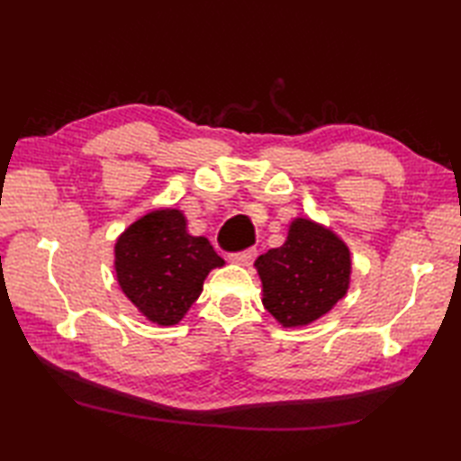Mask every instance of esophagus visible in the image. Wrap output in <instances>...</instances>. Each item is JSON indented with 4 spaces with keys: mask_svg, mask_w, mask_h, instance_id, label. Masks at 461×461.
<instances>
[{
    "mask_svg": "<svg viewBox=\"0 0 461 461\" xmlns=\"http://www.w3.org/2000/svg\"><path fill=\"white\" fill-rule=\"evenodd\" d=\"M256 256H258V249L256 248H248V249H243V251L231 253V261L240 263V266H251L253 259H256Z\"/></svg>",
    "mask_w": 461,
    "mask_h": 461,
    "instance_id": "1",
    "label": "esophagus"
}]
</instances>
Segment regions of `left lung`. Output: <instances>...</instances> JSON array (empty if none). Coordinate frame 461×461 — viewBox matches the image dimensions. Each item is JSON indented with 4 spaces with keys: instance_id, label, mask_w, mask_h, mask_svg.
Returning <instances> with one entry per match:
<instances>
[{
    "instance_id": "left-lung-1",
    "label": "left lung",
    "mask_w": 461,
    "mask_h": 461,
    "mask_svg": "<svg viewBox=\"0 0 461 461\" xmlns=\"http://www.w3.org/2000/svg\"><path fill=\"white\" fill-rule=\"evenodd\" d=\"M263 305L281 325H309L345 297L350 253L335 233L309 220H295L287 241L256 261Z\"/></svg>"
}]
</instances>
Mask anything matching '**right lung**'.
Listing matches in <instances>:
<instances>
[{"mask_svg":"<svg viewBox=\"0 0 461 461\" xmlns=\"http://www.w3.org/2000/svg\"><path fill=\"white\" fill-rule=\"evenodd\" d=\"M114 258L124 295L158 325H176L200 297L208 273L223 266L208 240L185 231L178 210L134 221L116 241Z\"/></svg>","mask_w":461,"mask_h":461,"instance_id":"1","label":"right lung"}]
</instances>
